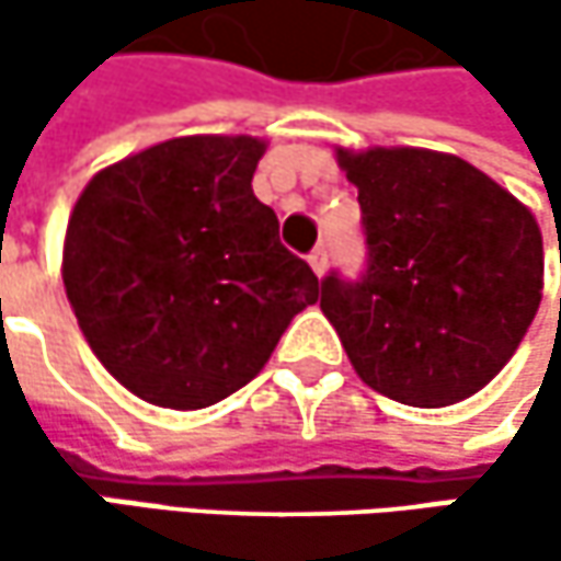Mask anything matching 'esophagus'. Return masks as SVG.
I'll return each instance as SVG.
<instances>
[{
	"mask_svg": "<svg viewBox=\"0 0 561 561\" xmlns=\"http://www.w3.org/2000/svg\"><path fill=\"white\" fill-rule=\"evenodd\" d=\"M308 266L314 270V276H324V270H328V250H324V247L311 250V256H308Z\"/></svg>",
	"mask_w": 561,
	"mask_h": 561,
	"instance_id": "obj_1",
	"label": "esophagus"
}]
</instances>
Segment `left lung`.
I'll list each match as a JSON object with an SVG mask.
<instances>
[{
  "mask_svg": "<svg viewBox=\"0 0 561 561\" xmlns=\"http://www.w3.org/2000/svg\"><path fill=\"white\" fill-rule=\"evenodd\" d=\"M334 156L357 187L370 260L360 282H321V311L357 377L419 409L484 390L542 301L533 210L448 152L337 146Z\"/></svg>",
  "mask_w": 561,
  "mask_h": 561,
  "instance_id": "8db88e82",
  "label": "left lung"
}]
</instances>
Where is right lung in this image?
Instances as JSON below:
<instances>
[{
    "label": "right lung",
    "mask_w": 561,
    "mask_h": 561,
    "mask_svg": "<svg viewBox=\"0 0 561 561\" xmlns=\"http://www.w3.org/2000/svg\"><path fill=\"white\" fill-rule=\"evenodd\" d=\"M263 152L256 136H178L96 171L70 210L67 301L100 364L152 405L247 387L321 295L253 194Z\"/></svg>",
    "instance_id": "obj_1"
}]
</instances>
